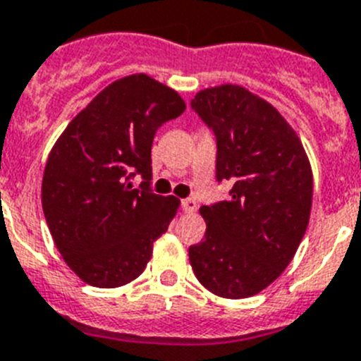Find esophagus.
<instances>
[{"label":"esophagus","instance_id":"34e87169","mask_svg":"<svg viewBox=\"0 0 361 361\" xmlns=\"http://www.w3.org/2000/svg\"><path fill=\"white\" fill-rule=\"evenodd\" d=\"M181 209H183V211L187 212V214H192V212L196 211V209H198V205H196V202H194L192 198L181 200Z\"/></svg>","mask_w":361,"mask_h":361}]
</instances>
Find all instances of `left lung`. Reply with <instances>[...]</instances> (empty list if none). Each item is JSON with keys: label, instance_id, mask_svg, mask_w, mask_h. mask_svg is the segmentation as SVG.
Here are the masks:
<instances>
[{"label": "left lung", "instance_id": "1", "mask_svg": "<svg viewBox=\"0 0 361 361\" xmlns=\"http://www.w3.org/2000/svg\"><path fill=\"white\" fill-rule=\"evenodd\" d=\"M190 105L216 136V178L233 185L228 200L200 209L205 240L189 247L190 265L216 296H255L280 278L305 234L311 163L283 116L245 87L203 89Z\"/></svg>", "mask_w": 361, "mask_h": 361}]
</instances>
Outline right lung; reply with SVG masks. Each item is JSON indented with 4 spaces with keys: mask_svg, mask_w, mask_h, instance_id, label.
I'll return each mask as SVG.
<instances>
[{
    "mask_svg": "<svg viewBox=\"0 0 361 361\" xmlns=\"http://www.w3.org/2000/svg\"><path fill=\"white\" fill-rule=\"evenodd\" d=\"M187 109L180 94L147 74L112 81L58 137L42 181V205L59 255L80 280L112 289L142 274L152 243L180 200L133 189L152 176L150 149L165 121Z\"/></svg>",
    "mask_w": 361,
    "mask_h": 361,
    "instance_id": "obj_1",
    "label": "right lung"
}]
</instances>
